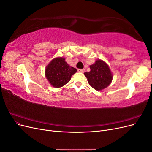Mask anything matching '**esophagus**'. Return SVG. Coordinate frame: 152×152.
<instances>
[{
  "instance_id": "esophagus-1",
  "label": "esophagus",
  "mask_w": 152,
  "mask_h": 152,
  "mask_svg": "<svg viewBox=\"0 0 152 152\" xmlns=\"http://www.w3.org/2000/svg\"><path fill=\"white\" fill-rule=\"evenodd\" d=\"M77 71L79 72H81V73H84L85 72V69H78Z\"/></svg>"
}]
</instances>
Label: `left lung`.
<instances>
[{"mask_svg":"<svg viewBox=\"0 0 152 152\" xmlns=\"http://www.w3.org/2000/svg\"><path fill=\"white\" fill-rule=\"evenodd\" d=\"M91 71L84 73L89 84L96 91H102L112 83L113 74L108 64L102 59H96L90 65Z\"/></svg>","mask_w":152,"mask_h":152,"instance_id":"1","label":"left lung"}]
</instances>
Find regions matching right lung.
<instances>
[{
	"mask_svg": "<svg viewBox=\"0 0 152 152\" xmlns=\"http://www.w3.org/2000/svg\"><path fill=\"white\" fill-rule=\"evenodd\" d=\"M77 69L70 66L63 57L55 58L45 67V75L54 88H59L70 80Z\"/></svg>",
	"mask_w": 152,
	"mask_h": 152,
	"instance_id": "right-lung-1",
	"label": "right lung"
}]
</instances>
